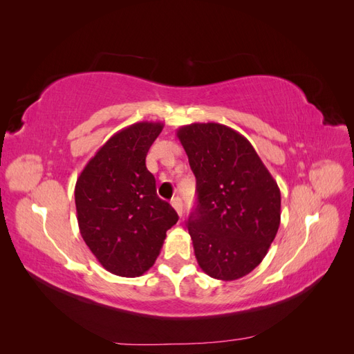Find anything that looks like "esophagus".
Segmentation results:
<instances>
[{"mask_svg": "<svg viewBox=\"0 0 354 354\" xmlns=\"http://www.w3.org/2000/svg\"><path fill=\"white\" fill-rule=\"evenodd\" d=\"M171 205H173V208L177 211L178 216H181V214H183V202H181V199L178 196L171 199Z\"/></svg>", "mask_w": 354, "mask_h": 354, "instance_id": "obj_1", "label": "esophagus"}]
</instances>
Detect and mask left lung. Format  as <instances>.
<instances>
[{
	"mask_svg": "<svg viewBox=\"0 0 354 354\" xmlns=\"http://www.w3.org/2000/svg\"><path fill=\"white\" fill-rule=\"evenodd\" d=\"M177 137L196 177L198 207L187 229L198 264L214 279H241L263 261L279 229V186L227 125H183Z\"/></svg>",
	"mask_w": 354,
	"mask_h": 354,
	"instance_id": "8db88e82",
	"label": "left lung"
}]
</instances>
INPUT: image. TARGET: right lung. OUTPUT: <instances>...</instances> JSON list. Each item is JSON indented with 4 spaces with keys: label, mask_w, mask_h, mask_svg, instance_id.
Here are the masks:
<instances>
[{
    "label": "right lung",
    "mask_w": 354,
    "mask_h": 354,
    "mask_svg": "<svg viewBox=\"0 0 354 354\" xmlns=\"http://www.w3.org/2000/svg\"><path fill=\"white\" fill-rule=\"evenodd\" d=\"M162 122H136L113 134L84 167L75 185L81 236L106 270L142 276L153 266L178 220L156 195L155 177L146 168L149 147Z\"/></svg>",
    "instance_id": "1"
}]
</instances>
